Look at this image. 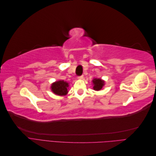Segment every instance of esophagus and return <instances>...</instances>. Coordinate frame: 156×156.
<instances>
[{"label": "esophagus", "mask_w": 156, "mask_h": 156, "mask_svg": "<svg viewBox=\"0 0 156 156\" xmlns=\"http://www.w3.org/2000/svg\"><path fill=\"white\" fill-rule=\"evenodd\" d=\"M83 77H84V76H83V75H80V76H78V79H83Z\"/></svg>", "instance_id": "1"}]
</instances>
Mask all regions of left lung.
I'll use <instances>...</instances> for the list:
<instances>
[{"instance_id": "obj_1", "label": "left lung", "mask_w": 156, "mask_h": 156, "mask_svg": "<svg viewBox=\"0 0 156 156\" xmlns=\"http://www.w3.org/2000/svg\"><path fill=\"white\" fill-rule=\"evenodd\" d=\"M94 82V89L95 90H100L102 87L104 85V81H103L100 79H95L93 80Z\"/></svg>"}]
</instances>
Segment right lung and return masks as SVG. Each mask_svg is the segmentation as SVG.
Wrapping results in <instances>:
<instances>
[{
    "label": "right lung",
    "instance_id": "obj_1",
    "mask_svg": "<svg viewBox=\"0 0 156 156\" xmlns=\"http://www.w3.org/2000/svg\"><path fill=\"white\" fill-rule=\"evenodd\" d=\"M68 83L64 81H58L51 85V90L55 94L59 96H64L68 93Z\"/></svg>",
    "mask_w": 156,
    "mask_h": 156
}]
</instances>
